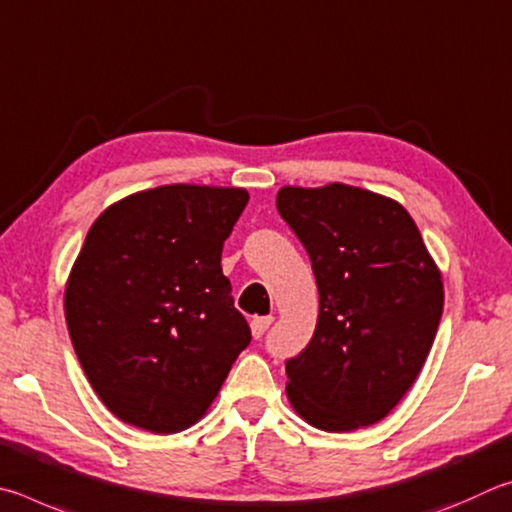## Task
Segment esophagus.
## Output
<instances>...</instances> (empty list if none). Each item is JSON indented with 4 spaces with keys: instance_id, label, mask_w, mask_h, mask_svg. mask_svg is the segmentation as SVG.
<instances>
[{
    "instance_id": "obj_1",
    "label": "esophagus",
    "mask_w": 512,
    "mask_h": 512,
    "mask_svg": "<svg viewBox=\"0 0 512 512\" xmlns=\"http://www.w3.org/2000/svg\"><path fill=\"white\" fill-rule=\"evenodd\" d=\"M272 321H274V317H254L251 319V335H254V339H258V337H263L265 335V330L272 326Z\"/></svg>"
}]
</instances>
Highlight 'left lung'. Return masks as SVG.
I'll list each match as a JSON object with an SVG mask.
<instances>
[{
	"mask_svg": "<svg viewBox=\"0 0 512 512\" xmlns=\"http://www.w3.org/2000/svg\"><path fill=\"white\" fill-rule=\"evenodd\" d=\"M276 209L306 247L319 290L315 335L285 362L290 405L324 432L378 423L434 344L441 270L391 197L339 182L283 186Z\"/></svg>",
	"mask_w": 512,
	"mask_h": 512,
	"instance_id": "obj_1",
	"label": "left lung"
}]
</instances>
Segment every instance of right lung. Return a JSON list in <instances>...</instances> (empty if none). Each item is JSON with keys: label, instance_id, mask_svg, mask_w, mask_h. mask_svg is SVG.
I'll return each mask as SVG.
<instances>
[{"label": "right lung", "instance_id": "1", "mask_svg": "<svg viewBox=\"0 0 512 512\" xmlns=\"http://www.w3.org/2000/svg\"><path fill=\"white\" fill-rule=\"evenodd\" d=\"M245 188L166 184L98 215L71 267L65 319L96 396L152 434L200 420L251 342L222 274Z\"/></svg>", "mask_w": 512, "mask_h": 512}]
</instances>
